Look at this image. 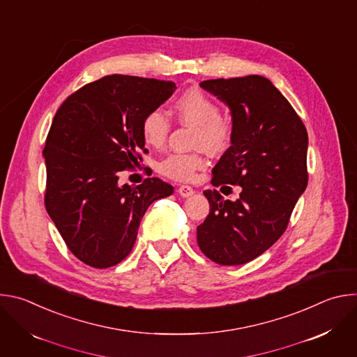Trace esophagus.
<instances>
[{"mask_svg": "<svg viewBox=\"0 0 357 357\" xmlns=\"http://www.w3.org/2000/svg\"><path fill=\"white\" fill-rule=\"evenodd\" d=\"M178 193H179L182 197H189V196H192V195L195 193V190H193V188H190V186H188V185H182V186L178 188Z\"/></svg>", "mask_w": 357, "mask_h": 357, "instance_id": "esophagus-1", "label": "esophagus"}]
</instances>
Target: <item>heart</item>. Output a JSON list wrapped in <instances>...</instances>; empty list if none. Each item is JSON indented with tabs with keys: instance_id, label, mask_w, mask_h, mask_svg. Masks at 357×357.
Instances as JSON below:
<instances>
[{
	"instance_id": "1",
	"label": "heart",
	"mask_w": 357,
	"mask_h": 357,
	"mask_svg": "<svg viewBox=\"0 0 357 357\" xmlns=\"http://www.w3.org/2000/svg\"><path fill=\"white\" fill-rule=\"evenodd\" d=\"M172 110L182 123L193 126L192 145L195 148L216 155L230 146L234 132L233 123L227 116L219 113V105L202 89L183 90L175 98ZM169 130V119L160 109L149 110L141 121L142 138L151 146H161L167 141ZM205 165L202 152L169 154L158 164V171L169 179L189 181Z\"/></svg>"
}]
</instances>
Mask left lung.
Here are the masks:
<instances>
[{
  "mask_svg": "<svg viewBox=\"0 0 357 357\" xmlns=\"http://www.w3.org/2000/svg\"><path fill=\"white\" fill-rule=\"evenodd\" d=\"M200 87L230 109L234 130L212 171V185H238L241 192L234 202L216 189L203 192L211 212L197 226V244L212 261L240 266L261 256L285 231L308 185V132L267 77L213 79Z\"/></svg>",
  "mask_w": 357,
  "mask_h": 357,
  "instance_id": "8db88e82",
  "label": "left lung"
}]
</instances>
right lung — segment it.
<instances>
[{
  "mask_svg": "<svg viewBox=\"0 0 357 357\" xmlns=\"http://www.w3.org/2000/svg\"><path fill=\"white\" fill-rule=\"evenodd\" d=\"M176 84L110 75L70 94L46 137V212L68 248L84 264L109 268L132 250L152 202L174 193L160 178L138 186L119 176L142 161L141 121L172 96Z\"/></svg>",
  "mask_w": 357,
  "mask_h": 357,
  "instance_id": "add662e5",
  "label": "right lung"
}]
</instances>
